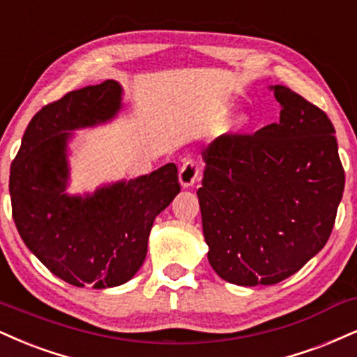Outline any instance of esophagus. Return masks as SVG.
Segmentation results:
<instances>
[{"instance_id": "obj_1", "label": "esophagus", "mask_w": 357, "mask_h": 357, "mask_svg": "<svg viewBox=\"0 0 357 357\" xmlns=\"http://www.w3.org/2000/svg\"><path fill=\"white\" fill-rule=\"evenodd\" d=\"M199 178V161L197 160H186L179 169V183L183 188H190Z\"/></svg>"}]
</instances>
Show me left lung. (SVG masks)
Returning a JSON list of instances; mask_svg holds the SVG:
<instances>
[{
  "instance_id": "obj_1",
  "label": "left lung",
  "mask_w": 357,
  "mask_h": 357,
  "mask_svg": "<svg viewBox=\"0 0 357 357\" xmlns=\"http://www.w3.org/2000/svg\"><path fill=\"white\" fill-rule=\"evenodd\" d=\"M279 123L222 135L203 151L197 190L208 259L239 286L276 284L328 243L344 191L334 126L323 109L271 86Z\"/></svg>"
}]
</instances>
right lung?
<instances>
[{"instance_id": "add662e5", "label": "right lung", "mask_w": 357, "mask_h": 357, "mask_svg": "<svg viewBox=\"0 0 357 357\" xmlns=\"http://www.w3.org/2000/svg\"><path fill=\"white\" fill-rule=\"evenodd\" d=\"M121 94V86L106 79L43 106L11 162L13 220L21 239L54 276L78 287L130 281L144 263L154 220L181 190L178 167L167 162L93 195L66 192L70 131L113 119Z\"/></svg>"}]
</instances>
